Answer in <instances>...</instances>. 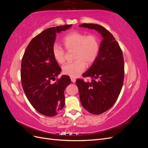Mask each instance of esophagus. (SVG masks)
<instances>
[{"label": "esophagus", "instance_id": "obj_1", "mask_svg": "<svg viewBox=\"0 0 148 148\" xmlns=\"http://www.w3.org/2000/svg\"><path fill=\"white\" fill-rule=\"evenodd\" d=\"M70 78H71V82H72L75 83V82H76V78H73V77H71Z\"/></svg>", "mask_w": 148, "mask_h": 148}]
</instances>
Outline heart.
<instances>
[{
  "label": "heart",
  "mask_w": 148,
  "mask_h": 148,
  "mask_svg": "<svg viewBox=\"0 0 148 148\" xmlns=\"http://www.w3.org/2000/svg\"><path fill=\"white\" fill-rule=\"evenodd\" d=\"M66 50H74V62L65 64L62 71L65 75L76 77L86 69V64L91 65L96 60L100 50L99 40L95 34L86 35L78 31H73L62 39ZM53 59L59 64L65 61V49L54 44L52 47Z\"/></svg>",
  "instance_id": "heart-1"
}]
</instances>
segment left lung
Masks as SVG:
<instances>
[{"mask_svg":"<svg viewBox=\"0 0 148 148\" xmlns=\"http://www.w3.org/2000/svg\"><path fill=\"white\" fill-rule=\"evenodd\" d=\"M80 26L96 29L103 40L97 59L82 75L92 78L91 82L77 79L76 84L84 108L98 115L110 109L117 100L124 79V59L122 51L114 36L97 24L83 23Z\"/></svg>","mask_w":148,"mask_h":148,"instance_id":"8db88e82","label":"left lung"}]
</instances>
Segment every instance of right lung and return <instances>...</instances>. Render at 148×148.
Here are the masks:
<instances>
[{
    "label": "right lung",
    "instance_id": "add662e5",
    "mask_svg": "<svg viewBox=\"0 0 148 148\" xmlns=\"http://www.w3.org/2000/svg\"><path fill=\"white\" fill-rule=\"evenodd\" d=\"M71 26H58L43 31L30 41L22 57L21 79L24 92L34 108L47 117L56 115L64 108V91L71 83L67 75L57 78L61 69L52 53L56 33Z\"/></svg>",
    "mask_w": 148,
    "mask_h": 148
}]
</instances>
